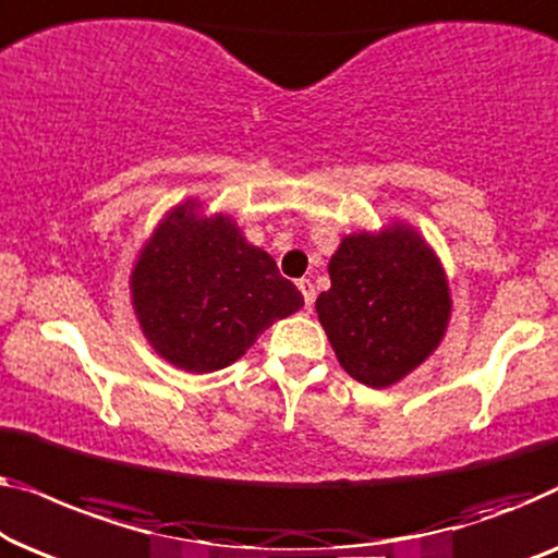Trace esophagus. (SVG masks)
I'll return each instance as SVG.
<instances>
[{"label": "esophagus", "mask_w": 558, "mask_h": 558, "mask_svg": "<svg viewBox=\"0 0 558 558\" xmlns=\"http://www.w3.org/2000/svg\"><path fill=\"white\" fill-rule=\"evenodd\" d=\"M298 290H301L303 293V303H305V308H311L313 305V301H316V288H313V282L311 280H298Z\"/></svg>", "instance_id": "34e87169"}]
</instances>
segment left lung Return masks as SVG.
I'll use <instances>...</instances> for the list:
<instances>
[{
	"instance_id": "left-lung-1",
	"label": "left lung",
	"mask_w": 558,
	"mask_h": 558,
	"mask_svg": "<svg viewBox=\"0 0 558 558\" xmlns=\"http://www.w3.org/2000/svg\"><path fill=\"white\" fill-rule=\"evenodd\" d=\"M316 313L339 364L366 387L402 381L439 347L452 301L435 250L404 222L354 232L328 263Z\"/></svg>"
}]
</instances>
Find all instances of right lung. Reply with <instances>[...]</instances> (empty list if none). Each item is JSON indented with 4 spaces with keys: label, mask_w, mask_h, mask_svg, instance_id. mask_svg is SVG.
I'll list each match as a JSON object with an SVG mask.
<instances>
[{
    "label": "right lung",
    "mask_w": 558,
    "mask_h": 558,
    "mask_svg": "<svg viewBox=\"0 0 558 558\" xmlns=\"http://www.w3.org/2000/svg\"><path fill=\"white\" fill-rule=\"evenodd\" d=\"M141 331L156 354L192 374L238 361L265 328L303 308L265 250L227 215H202L197 199L167 211L131 270Z\"/></svg>",
    "instance_id": "right-lung-1"
}]
</instances>
